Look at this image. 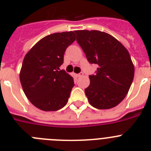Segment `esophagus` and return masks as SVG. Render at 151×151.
Segmentation results:
<instances>
[{"instance_id": "1", "label": "esophagus", "mask_w": 151, "mask_h": 151, "mask_svg": "<svg viewBox=\"0 0 151 151\" xmlns=\"http://www.w3.org/2000/svg\"><path fill=\"white\" fill-rule=\"evenodd\" d=\"M83 74H84V73H82V72H81V73H79L78 74H76V76L77 77H81L82 76H83Z\"/></svg>"}]
</instances>
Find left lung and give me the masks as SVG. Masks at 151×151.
<instances>
[{"instance_id": "1", "label": "left lung", "mask_w": 151, "mask_h": 151, "mask_svg": "<svg viewBox=\"0 0 151 151\" xmlns=\"http://www.w3.org/2000/svg\"><path fill=\"white\" fill-rule=\"evenodd\" d=\"M76 41L91 64L98 67L89 76L85 93L92 106L106 110L125 98L134 78V68L127 49L110 35L97 30L75 31Z\"/></svg>"}]
</instances>
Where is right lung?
Masks as SVG:
<instances>
[{"mask_svg": "<svg viewBox=\"0 0 151 151\" xmlns=\"http://www.w3.org/2000/svg\"><path fill=\"white\" fill-rule=\"evenodd\" d=\"M75 35L74 32H63L45 36L24 57L21 85L28 99L40 110L57 111L67 104L74 81L60 67Z\"/></svg>", "mask_w": 151, "mask_h": 151, "instance_id": "right-lung-1", "label": "right lung"}]
</instances>
